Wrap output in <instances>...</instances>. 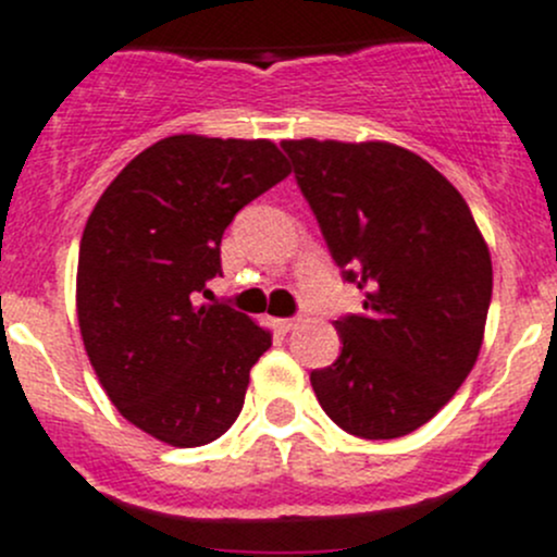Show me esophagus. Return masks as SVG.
<instances>
[{
	"label": "esophagus",
	"mask_w": 557,
	"mask_h": 557,
	"mask_svg": "<svg viewBox=\"0 0 557 557\" xmlns=\"http://www.w3.org/2000/svg\"><path fill=\"white\" fill-rule=\"evenodd\" d=\"M299 323H301L299 318H277V320H272V325H274V329H277V331H283V334H288V331L299 329Z\"/></svg>",
	"instance_id": "esophagus-1"
}]
</instances>
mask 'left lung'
Returning a JSON list of instances; mask_svg holds the SVG:
<instances>
[{
    "label": "left lung",
    "mask_w": 557,
    "mask_h": 557,
    "mask_svg": "<svg viewBox=\"0 0 557 557\" xmlns=\"http://www.w3.org/2000/svg\"><path fill=\"white\" fill-rule=\"evenodd\" d=\"M296 183L363 312L334 320L342 352L310 383L347 434L396 440L429 423L469 377L493 267L463 196L391 143L285 139Z\"/></svg>",
    "instance_id": "left-lung-1"
}]
</instances>
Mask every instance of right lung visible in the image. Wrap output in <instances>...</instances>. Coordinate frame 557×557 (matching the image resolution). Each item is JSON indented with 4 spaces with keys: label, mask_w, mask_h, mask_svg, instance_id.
Wrapping results in <instances>:
<instances>
[{
    "label": "right lung",
    "mask_w": 557,
    "mask_h": 557,
    "mask_svg": "<svg viewBox=\"0 0 557 557\" xmlns=\"http://www.w3.org/2000/svg\"><path fill=\"white\" fill-rule=\"evenodd\" d=\"M290 174L269 139L174 134L128 161L88 215L77 323L117 412L172 447L232 429L272 334L228 305H196L221 274V239Z\"/></svg>",
    "instance_id": "right-lung-1"
}]
</instances>
